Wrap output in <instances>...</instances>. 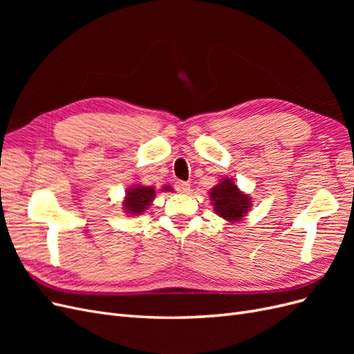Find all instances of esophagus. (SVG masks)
<instances>
[{"mask_svg":"<svg viewBox=\"0 0 354 354\" xmlns=\"http://www.w3.org/2000/svg\"><path fill=\"white\" fill-rule=\"evenodd\" d=\"M174 187L177 192H180V194H187V192L190 190V185L187 183V181H181V180L176 181Z\"/></svg>","mask_w":354,"mask_h":354,"instance_id":"esophagus-1","label":"esophagus"}]
</instances>
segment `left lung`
Returning a JSON list of instances; mask_svg holds the SVG:
<instances>
[{
	"instance_id": "8db88e82",
	"label": "left lung",
	"mask_w": 354,
	"mask_h": 354,
	"mask_svg": "<svg viewBox=\"0 0 354 354\" xmlns=\"http://www.w3.org/2000/svg\"><path fill=\"white\" fill-rule=\"evenodd\" d=\"M214 211L230 223L239 221L251 207V198L243 195L230 177L221 178L209 192Z\"/></svg>"
}]
</instances>
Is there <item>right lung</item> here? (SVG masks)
I'll return each mask as SVG.
<instances>
[{
	"label": "right lung",
	"instance_id": "obj_1",
	"mask_svg": "<svg viewBox=\"0 0 354 354\" xmlns=\"http://www.w3.org/2000/svg\"><path fill=\"white\" fill-rule=\"evenodd\" d=\"M162 190H171L169 186H164ZM155 189L151 186H140L134 185L127 190V196L124 201V209L125 212H130L133 216L136 214H142L145 209L151 205V202L155 198Z\"/></svg>",
	"mask_w": 354,
	"mask_h": 354
}]
</instances>
